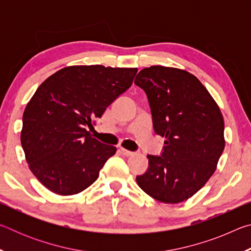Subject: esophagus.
<instances>
[{"label": "esophagus", "mask_w": 251, "mask_h": 251, "mask_svg": "<svg viewBox=\"0 0 251 251\" xmlns=\"http://www.w3.org/2000/svg\"><path fill=\"white\" fill-rule=\"evenodd\" d=\"M120 150H121V151L123 152V154H124L125 156H131V155H134L135 152L134 151H127L126 148H124V147H120Z\"/></svg>", "instance_id": "1"}]
</instances>
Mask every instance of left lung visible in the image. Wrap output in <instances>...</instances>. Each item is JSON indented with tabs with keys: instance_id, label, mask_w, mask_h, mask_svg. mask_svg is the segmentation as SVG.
Segmentation results:
<instances>
[{
	"instance_id": "obj_1",
	"label": "left lung",
	"mask_w": 251,
	"mask_h": 251,
	"mask_svg": "<svg viewBox=\"0 0 251 251\" xmlns=\"http://www.w3.org/2000/svg\"><path fill=\"white\" fill-rule=\"evenodd\" d=\"M135 84L146 93L155 133L165 137L163 154L147 155V172L136 181L158 201H187L212 176L224 151L219 106L201 80L185 70L146 67Z\"/></svg>"
}]
</instances>
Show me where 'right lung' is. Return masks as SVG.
Listing matches in <instances>:
<instances>
[{"label":"right lung","instance_id":"1","mask_svg":"<svg viewBox=\"0 0 251 251\" xmlns=\"http://www.w3.org/2000/svg\"><path fill=\"white\" fill-rule=\"evenodd\" d=\"M137 69L67 66L42 83L23 113L25 159L41 184L62 196L90 187L116 147L92 137L94 118L128 90Z\"/></svg>","mask_w":251,"mask_h":251}]
</instances>
